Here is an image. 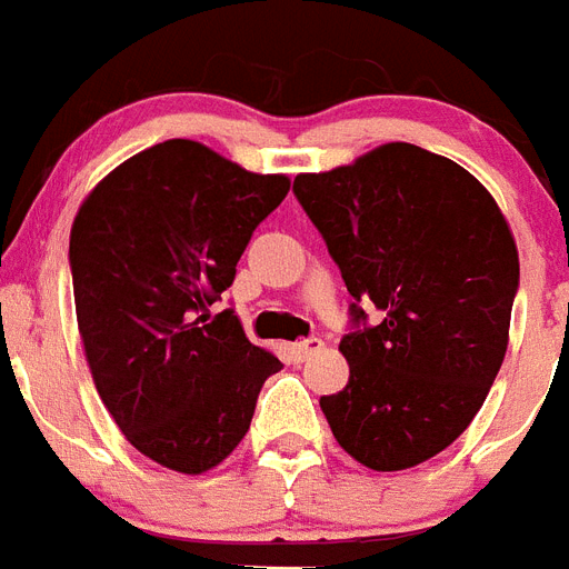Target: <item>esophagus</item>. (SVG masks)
Listing matches in <instances>:
<instances>
[{
    "instance_id": "1",
    "label": "esophagus",
    "mask_w": 569,
    "mask_h": 569,
    "mask_svg": "<svg viewBox=\"0 0 569 569\" xmlns=\"http://www.w3.org/2000/svg\"><path fill=\"white\" fill-rule=\"evenodd\" d=\"M290 358L296 360V363H302V360L313 358L317 351H322V340L319 337H308V340H299V342H290Z\"/></svg>"
}]
</instances>
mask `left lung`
<instances>
[{
	"label": "left lung",
	"instance_id": "obj_1",
	"mask_svg": "<svg viewBox=\"0 0 569 569\" xmlns=\"http://www.w3.org/2000/svg\"><path fill=\"white\" fill-rule=\"evenodd\" d=\"M293 194L355 302L349 383L322 396L331 433L372 471L442 453L480 412L509 346L520 264L495 197L462 166L392 142L299 173ZM363 303L385 319L368 322Z\"/></svg>",
	"mask_w": 569,
	"mask_h": 569
}]
</instances>
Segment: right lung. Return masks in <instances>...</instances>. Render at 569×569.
Masks as SVG:
<instances>
[{
	"mask_svg": "<svg viewBox=\"0 0 569 569\" xmlns=\"http://www.w3.org/2000/svg\"><path fill=\"white\" fill-rule=\"evenodd\" d=\"M288 189L281 173L168 139L107 173L74 218L69 267L92 380L127 442L162 468L223 462L281 369L232 308L209 311Z\"/></svg>",
	"mask_w": 569,
	"mask_h": 569,
	"instance_id": "add662e5",
	"label": "right lung"
}]
</instances>
